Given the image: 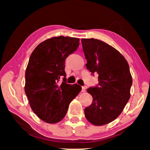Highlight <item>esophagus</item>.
Masks as SVG:
<instances>
[{
	"label": "esophagus",
	"mask_w": 150,
	"mask_h": 150,
	"mask_svg": "<svg viewBox=\"0 0 150 150\" xmlns=\"http://www.w3.org/2000/svg\"><path fill=\"white\" fill-rule=\"evenodd\" d=\"M85 91H86V88L85 87H82V90H81V91H82L83 93H84L85 92Z\"/></svg>",
	"instance_id": "34e87169"
}]
</instances>
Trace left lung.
<instances>
[{"label":"left lung","mask_w":150,"mask_h":150,"mask_svg":"<svg viewBox=\"0 0 150 150\" xmlns=\"http://www.w3.org/2000/svg\"><path fill=\"white\" fill-rule=\"evenodd\" d=\"M87 69L98 74V86L87 88L93 103L85 108L87 120L95 126L115 120L130 99L132 77L122 55L106 43L94 38L81 39Z\"/></svg>","instance_id":"1"}]
</instances>
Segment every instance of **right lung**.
Instances as JSON below:
<instances>
[{
  "label": "right lung",
  "mask_w": 150,
  "mask_h": 150,
  "mask_svg": "<svg viewBox=\"0 0 150 150\" xmlns=\"http://www.w3.org/2000/svg\"><path fill=\"white\" fill-rule=\"evenodd\" d=\"M79 38L53 37L38 45L30 57L25 73V93L30 107L45 122L55 124L65 117L81 86L66 83L65 60L77 49ZM63 82L58 83L60 77Z\"/></svg>",
  "instance_id": "obj_1"
}]
</instances>
